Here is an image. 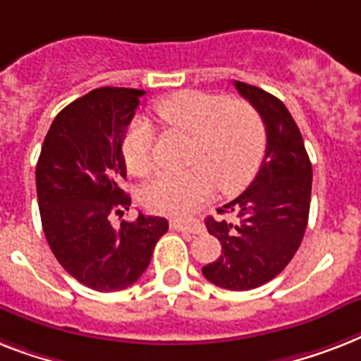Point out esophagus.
I'll return each mask as SVG.
<instances>
[{
	"label": "esophagus",
	"instance_id": "1",
	"mask_svg": "<svg viewBox=\"0 0 361 361\" xmlns=\"http://www.w3.org/2000/svg\"><path fill=\"white\" fill-rule=\"evenodd\" d=\"M171 227L177 231H183V233H192V235H199L204 229L203 224H199L197 220H183V218L171 220Z\"/></svg>",
	"mask_w": 361,
	"mask_h": 361
}]
</instances>
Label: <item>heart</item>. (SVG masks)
I'll list each match as a JSON object with an SVG mask.
<instances>
[{
    "label": "heart",
    "mask_w": 361,
    "mask_h": 361,
    "mask_svg": "<svg viewBox=\"0 0 361 361\" xmlns=\"http://www.w3.org/2000/svg\"><path fill=\"white\" fill-rule=\"evenodd\" d=\"M154 114L169 130L192 134L186 169L158 175L143 192L151 210L184 214L204 199L233 194L257 171L267 145L261 115L247 100L207 91H183L154 104ZM157 130L147 119H135L123 140L125 162L135 177L157 167Z\"/></svg>",
    "instance_id": "1"
}]
</instances>
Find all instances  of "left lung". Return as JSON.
<instances>
[{"instance_id":"left-lung-1","label":"left lung","mask_w":361,"mask_h":361,"mask_svg":"<svg viewBox=\"0 0 361 361\" xmlns=\"http://www.w3.org/2000/svg\"><path fill=\"white\" fill-rule=\"evenodd\" d=\"M235 87L261 115L267 152L253 183L218 209V220H204L221 255L203 267V276L221 289L250 290L276 278L295 257L310 218L313 169L285 104L255 85L235 82Z\"/></svg>"}]
</instances>
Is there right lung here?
<instances>
[{
    "mask_svg": "<svg viewBox=\"0 0 361 361\" xmlns=\"http://www.w3.org/2000/svg\"><path fill=\"white\" fill-rule=\"evenodd\" d=\"M145 91L100 87L61 109L37 162V197L46 240L80 283L100 293L130 287L169 227L143 216L111 226L130 207L123 140Z\"/></svg>",
    "mask_w": 361,
    "mask_h": 361,
    "instance_id": "right-lung-1",
    "label": "right lung"
}]
</instances>
